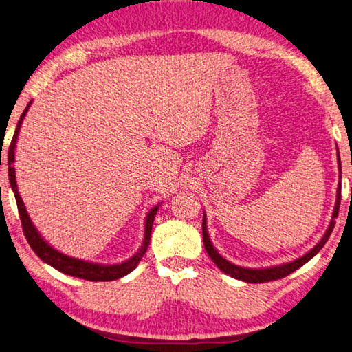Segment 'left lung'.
<instances>
[{"label": "left lung", "mask_w": 352, "mask_h": 352, "mask_svg": "<svg viewBox=\"0 0 352 352\" xmlns=\"http://www.w3.org/2000/svg\"><path fill=\"white\" fill-rule=\"evenodd\" d=\"M338 164H340V163H338ZM338 168H340V166H338ZM340 197H342V188H340V184H338L334 215H332L331 225L328 228L327 234L323 235V239L318 241L317 245L312 248L308 254L303 255V257L297 258L296 261H291V263H286V265H282V266L267 267V270H248V267H240V266H235L232 263H229L228 260L223 258L221 255L215 251L212 243H210V240L208 237V231H206V219H203V243H204V248H206V252L209 254V257L212 258V261L217 265V267H219V270H221L225 274H228V276L234 277V278L243 280V282H248V283H265V282H272V280L283 278L286 276H289L291 272L298 270V267H302L306 263V261H309L324 246V243L328 241L332 229H334V226H336L338 208H340Z\"/></svg>", "instance_id": "obj_1"}]
</instances>
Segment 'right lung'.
<instances>
[{
	"instance_id": "1",
	"label": "right lung",
	"mask_w": 352,
	"mask_h": 352,
	"mask_svg": "<svg viewBox=\"0 0 352 352\" xmlns=\"http://www.w3.org/2000/svg\"><path fill=\"white\" fill-rule=\"evenodd\" d=\"M30 104H32V101H29V104L24 109L20 121H18L16 129H15V133H14V138H12L10 146H9V164H10L9 166V180H10V186H12V189H14V194H15L18 212H20L21 226H23V232H24L25 240H28L30 248L34 249V252L43 261H46V263H49L50 266H54L55 270L61 271L63 274H67V276L85 278V280H89V282H109V280H117V278L124 277L126 274H129L131 271L135 270V266L140 263V260H142L144 252L148 251V246H149V241H151L152 225H154V219H155L158 206L152 209L151 212L148 214V217H146L144 241H143L142 248H140V251L135 255H133L132 258L126 260L120 265L103 266V265L87 263V261L67 257V255L55 251L52 246H49L47 243L41 239V235L38 234V231L34 228V225H32V221H30L29 215H28V210H25L21 197H20V194H18V188H16V182H15V168L12 166V163H14V160H15V146H16L18 133H20L23 118L25 117V113H28Z\"/></svg>"
}]
</instances>
